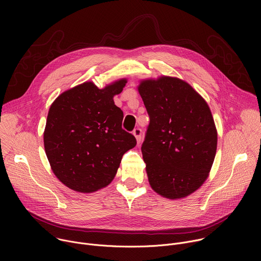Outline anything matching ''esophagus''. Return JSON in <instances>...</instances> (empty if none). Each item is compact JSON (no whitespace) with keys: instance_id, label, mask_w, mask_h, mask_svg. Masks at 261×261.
Instances as JSON below:
<instances>
[{"instance_id":"esophagus-1","label":"esophagus","mask_w":261,"mask_h":261,"mask_svg":"<svg viewBox=\"0 0 261 261\" xmlns=\"http://www.w3.org/2000/svg\"><path fill=\"white\" fill-rule=\"evenodd\" d=\"M133 135L135 136V138H136V140H137V143H139L140 140H141V130H140L139 128L134 129V130H133Z\"/></svg>"}]
</instances>
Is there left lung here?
<instances>
[{"label": "left lung", "mask_w": 261, "mask_h": 261, "mask_svg": "<svg viewBox=\"0 0 261 261\" xmlns=\"http://www.w3.org/2000/svg\"><path fill=\"white\" fill-rule=\"evenodd\" d=\"M138 93L150 116L141 146L152 189L168 199L185 198L208 177L218 133L207 102L177 77L139 81Z\"/></svg>", "instance_id": "obj_1"}]
</instances>
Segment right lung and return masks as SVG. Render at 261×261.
<instances>
[{"mask_svg":"<svg viewBox=\"0 0 261 261\" xmlns=\"http://www.w3.org/2000/svg\"><path fill=\"white\" fill-rule=\"evenodd\" d=\"M128 80L99 89L93 82L73 87L51 103L43 132L55 175L69 189L93 193L115 178L123 155L136 145L122 129L123 111L114 101Z\"/></svg>","mask_w":261,"mask_h":261,"instance_id":"add662e5","label":"right lung"}]
</instances>
